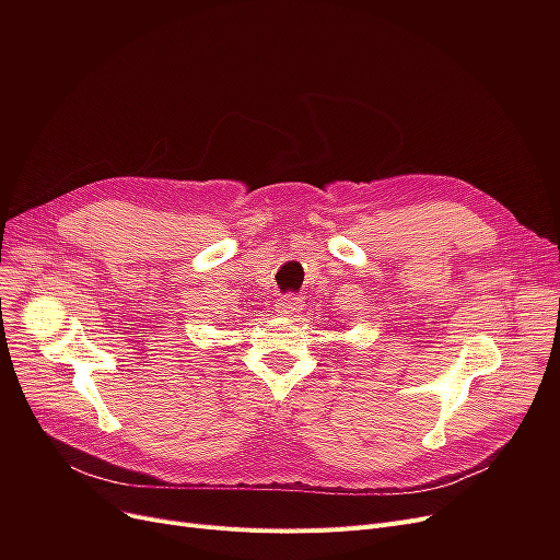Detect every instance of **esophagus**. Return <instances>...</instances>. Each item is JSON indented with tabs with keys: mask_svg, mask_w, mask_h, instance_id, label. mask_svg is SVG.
Returning <instances> with one entry per match:
<instances>
[{
	"mask_svg": "<svg viewBox=\"0 0 560 560\" xmlns=\"http://www.w3.org/2000/svg\"><path fill=\"white\" fill-rule=\"evenodd\" d=\"M275 308H277V313H281V315H285V317H288V315L302 313L304 304H302V298H298V295H283L281 300H277Z\"/></svg>",
	"mask_w": 560,
	"mask_h": 560,
	"instance_id": "esophagus-1",
	"label": "esophagus"
}]
</instances>
